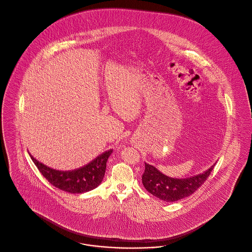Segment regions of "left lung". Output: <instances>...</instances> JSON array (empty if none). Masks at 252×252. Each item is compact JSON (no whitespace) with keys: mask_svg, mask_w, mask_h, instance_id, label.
Masks as SVG:
<instances>
[{"mask_svg":"<svg viewBox=\"0 0 252 252\" xmlns=\"http://www.w3.org/2000/svg\"><path fill=\"white\" fill-rule=\"evenodd\" d=\"M211 166L201 174L187 178H174L161 173L155 166L145 163L142 182L146 190L166 202H174L194 193L213 170Z\"/></svg>","mask_w":252,"mask_h":252,"instance_id":"obj_1","label":"left lung"}]
</instances>
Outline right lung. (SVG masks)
Here are the masks:
<instances>
[{"instance_id":"obj_1","label":"right lung","mask_w":252,"mask_h":252,"mask_svg":"<svg viewBox=\"0 0 252 252\" xmlns=\"http://www.w3.org/2000/svg\"><path fill=\"white\" fill-rule=\"evenodd\" d=\"M112 152L109 150L98 155L87 165L72 171L53 169L36 160L31 154L30 156L40 173L52 185L71 194H82L97 188L101 183L105 174L106 162Z\"/></svg>"}]
</instances>
